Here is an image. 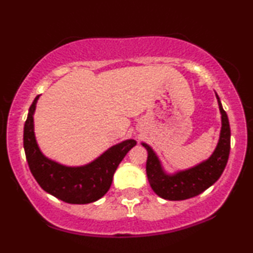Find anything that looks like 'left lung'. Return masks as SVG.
I'll list each match as a JSON object with an SVG mask.
<instances>
[{
	"label": "left lung",
	"instance_id": "left-lung-1",
	"mask_svg": "<svg viewBox=\"0 0 253 253\" xmlns=\"http://www.w3.org/2000/svg\"><path fill=\"white\" fill-rule=\"evenodd\" d=\"M221 114L219 141L211 157L200 164L183 170L169 174L153 148L146 143L141 145L147 150L146 172L151 188L166 200H184L200 195L213 185L226 168L230 151V126L227 113L223 110L219 95L215 93Z\"/></svg>",
	"mask_w": 253,
	"mask_h": 253
}]
</instances>
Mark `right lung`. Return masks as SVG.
Wrapping results in <instances>:
<instances>
[{"instance_id": "1", "label": "right lung", "mask_w": 253, "mask_h": 253, "mask_svg": "<svg viewBox=\"0 0 253 253\" xmlns=\"http://www.w3.org/2000/svg\"><path fill=\"white\" fill-rule=\"evenodd\" d=\"M38 95L29 109L24 126V150L30 170L44 191L69 204H89L102 198L113 182L114 172L137 141L126 139L109 147L84 166H65L41 152L34 132Z\"/></svg>"}]
</instances>
